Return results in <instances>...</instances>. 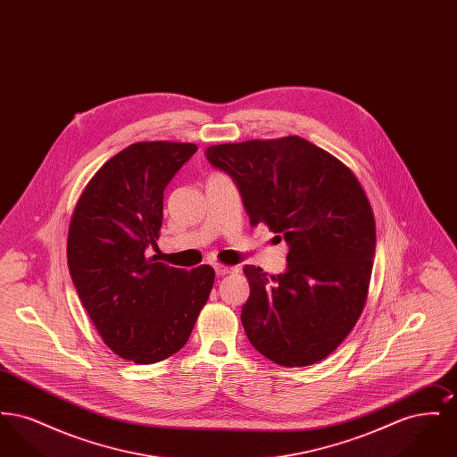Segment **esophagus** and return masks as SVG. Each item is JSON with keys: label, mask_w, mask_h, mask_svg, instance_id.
<instances>
[{"label": "esophagus", "mask_w": 457, "mask_h": 457, "mask_svg": "<svg viewBox=\"0 0 457 457\" xmlns=\"http://www.w3.org/2000/svg\"><path fill=\"white\" fill-rule=\"evenodd\" d=\"M214 269H216L219 278L226 276V274H237L239 270L238 267H231V265H224V263H216Z\"/></svg>", "instance_id": "34e87169"}]
</instances>
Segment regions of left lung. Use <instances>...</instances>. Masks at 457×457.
Instances as JSON below:
<instances>
[{"label": "left lung", "mask_w": 457, "mask_h": 457, "mask_svg": "<svg viewBox=\"0 0 457 457\" xmlns=\"http://www.w3.org/2000/svg\"><path fill=\"white\" fill-rule=\"evenodd\" d=\"M229 174L250 224L289 245L287 269L243 270L250 296L241 322L252 346L281 367H308L337 348L358 322L375 253V218L358 178L298 135L207 149Z\"/></svg>", "instance_id": "left-lung-1"}]
</instances>
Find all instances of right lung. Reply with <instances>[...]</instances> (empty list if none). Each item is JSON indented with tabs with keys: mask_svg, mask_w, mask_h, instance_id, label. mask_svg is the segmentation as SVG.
<instances>
[{
	"mask_svg": "<svg viewBox=\"0 0 457 457\" xmlns=\"http://www.w3.org/2000/svg\"><path fill=\"white\" fill-rule=\"evenodd\" d=\"M195 144L137 142L112 155L79 196L68 228L71 281L112 353L151 365L183 348L216 272L149 257L162 226V195Z\"/></svg>",
	"mask_w": 457,
	"mask_h": 457,
	"instance_id": "obj_1",
	"label": "right lung"
}]
</instances>
